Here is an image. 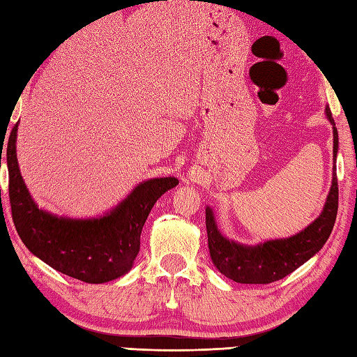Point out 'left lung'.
<instances>
[{
    "label": "left lung",
    "mask_w": 357,
    "mask_h": 357,
    "mask_svg": "<svg viewBox=\"0 0 357 357\" xmlns=\"http://www.w3.org/2000/svg\"><path fill=\"white\" fill-rule=\"evenodd\" d=\"M333 126V161H336L339 139L331 110L325 109ZM337 176L333 165V183L322 213L305 230L287 239H271L259 245H244L227 239L218 230L213 210L206 208L208 250L215 267L239 284H270L290 275L314 256L330 238L337 215Z\"/></svg>",
    "instance_id": "8db88e82"
}]
</instances>
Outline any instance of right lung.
Wrapping results in <instances>:
<instances>
[{
  "label": "right lung",
  "mask_w": 357,
  "mask_h": 357,
  "mask_svg": "<svg viewBox=\"0 0 357 357\" xmlns=\"http://www.w3.org/2000/svg\"><path fill=\"white\" fill-rule=\"evenodd\" d=\"M17 132L18 123L6 142L9 198L15 229L30 253L56 271L87 284H104L126 275L139 253L141 231L151 207L179 181L173 176L144 181L110 213L100 218L50 215L38 208L22 181L17 159Z\"/></svg>",
  "instance_id": "obj_1"
}]
</instances>
